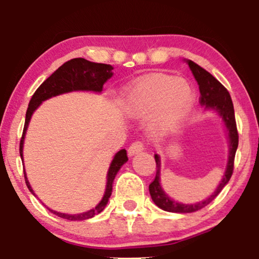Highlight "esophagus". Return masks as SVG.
Returning <instances> with one entry per match:
<instances>
[{
    "label": "esophagus",
    "instance_id": "esophagus-1",
    "mask_svg": "<svg viewBox=\"0 0 259 259\" xmlns=\"http://www.w3.org/2000/svg\"><path fill=\"white\" fill-rule=\"evenodd\" d=\"M143 150H144L143 143H140V141H136V143H133L128 147V150H127V153H128L130 157H133L134 154L140 153V152L143 151Z\"/></svg>",
    "mask_w": 259,
    "mask_h": 259
}]
</instances>
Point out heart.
Masks as SVG:
<instances>
[{
  "label": "heart",
  "instance_id": "heart-1",
  "mask_svg": "<svg viewBox=\"0 0 259 259\" xmlns=\"http://www.w3.org/2000/svg\"><path fill=\"white\" fill-rule=\"evenodd\" d=\"M194 102L189 81L166 74H152L134 81L122 93L121 108L133 119L147 118V132L154 138L173 132Z\"/></svg>",
  "mask_w": 259,
  "mask_h": 259
}]
</instances>
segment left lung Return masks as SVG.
Listing matches in <instances>:
<instances>
[{"mask_svg":"<svg viewBox=\"0 0 259 259\" xmlns=\"http://www.w3.org/2000/svg\"><path fill=\"white\" fill-rule=\"evenodd\" d=\"M184 61L190 67L191 72H192L194 79H196L198 86H199L200 105L203 106L205 111H212L217 113L219 118L222 119L229 141V155L225 172L218 186L215 187L214 192L210 197H207L206 199L198 201V203L184 204L172 199L162 189L160 183V155L154 154L155 164H157V175H155V179L150 184V187H148L151 198L153 203L158 207H160L161 210L175 212V213H191V212H196L210 204L221 193V191L224 189L232 176L233 161H235L236 151L237 147H238V132H237L236 126L235 109H233V104L228 90L214 76H212L210 73L206 72L204 68H201L200 66H198L197 63L191 61V60H184Z\"/></svg>","mask_w":259,"mask_h":259,"instance_id":"obj_1","label":"left lung"}]
</instances>
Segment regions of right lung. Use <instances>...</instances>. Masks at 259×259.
<instances>
[{
	"label": "right lung",
	"instance_id": "1",
	"mask_svg": "<svg viewBox=\"0 0 259 259\" xmlns=\"http://www.w3.org/2000/svg\"><path fill=\"white\" fill-rule=\"evenodd\" d=\"M113 67L111 65H105V63H97L88 61L86 59L76 58L72 59L69 61L63 63L61 67H59L40 87L37 88L33 97L30 99L29 105H28V109L26 113V122H24L23 134L21 138L20 143V155L22 159L23 164V144L24 138H26L27 128L29 126L31 115L36 111L42 102L48 100V99L58 97V95L70 93V92H94V93H101L102 88H104L105 82H107L108 79L113 76ZM128 158H127L126 150H120L118 153H115L114 158L109 165L108 172H107V183H106L105 194L102 197L97 206L94 208H91L82 213L76 214H68L63 213V212H58L54 210L48 208L52 213H54L59 217L65 218L67 221H86V219L93 218L105 210L106 205H107L109 197L112 194V187L113 182L116 173L121 168V166L127 162ZM24 172V179H26L27 187L29 189L31 193L36 197L34 193V190L31 189L29 180L27 178L26 169L23 168Z\"/></svg>",
	"mask_w": 259,
	"mask_h": 259
}]
</instances>
